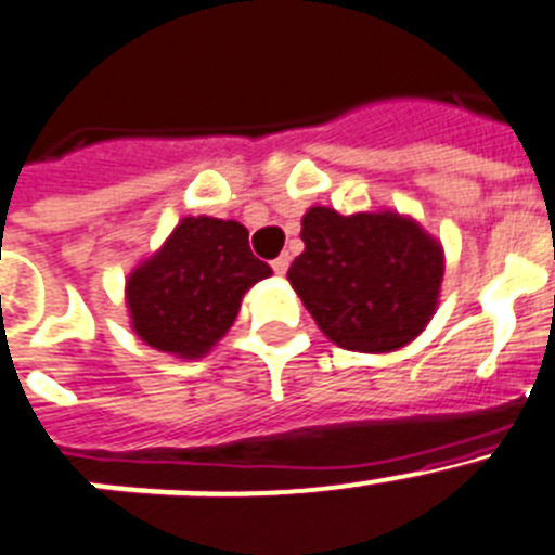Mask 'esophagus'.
Masks as SVG:
<instances>
[{
  "instance_id": "1",
  "label": "esophagus",
  "mask_w": 555,
  "mask_h": 555,
  "mask_svg": "<svg viewBox=\"0 0 555 555\" xmlns=\"http://www.w3.org/2000/svg\"><path fill=\"white\" fill-rule=\"evenodd\" d=\"M271 268H273V273H276V276H284V273H287V268H289V254H279V257L271 262Z\"/></svg>"
}]
</instances>
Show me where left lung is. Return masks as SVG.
I'll return each instance as SVG.
<instances>
[{
	"label": "left lung",
	"mask_w": 555,
	"mask_h": 555,
	"mask_svg": "<svg viewBox=\"0 0 555 555\" xmlns=\"http://www.w3.org/2000/svg\"><path fill=\"white\" fill-rule=\"evenodd\" d=\"M304 251L287 279L334 346L389 353L409 346L437 312L442 243L396 209L339 216L309 207Z\"/></svg>",
	"instance_id": "1"
}]
</instances>
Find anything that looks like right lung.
<instances>
[{
	"label": "right lung",
	"mask_w": 555,
	"mask_h": 555,
	"mask_svg": "<svg viewBox=\"0 0 555 555\" xmlns=\"http://www.w3.org/2000/svg\"><path fill=\"white\" fill-rule=\"evenodd\" d=\"M271 273L248 248L243 223L188 216L127 276L129 326L154 351L202 359L232 328L243 296Z\"/></svg>",
	"instance_id": "right-lung-1"
}]
</instances>
